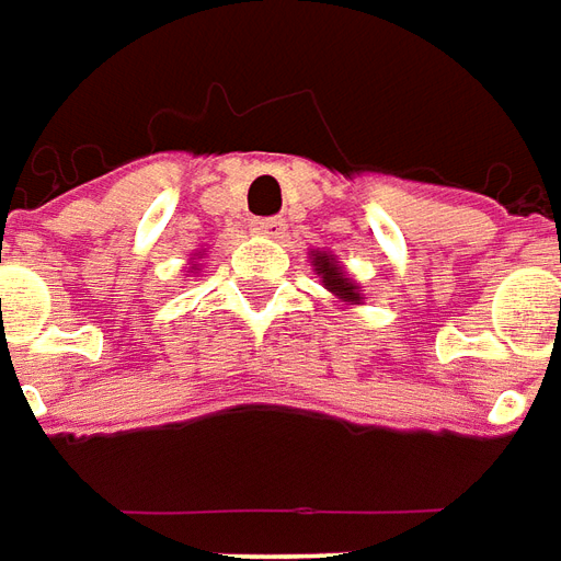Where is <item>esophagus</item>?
<instances>
[{"label":"esophagus","instance_id":"obj_1","mask_svg":"<svg viewBox=\"0 0 561 561\" xmlns=\"http://www.w3.org/2000/svg\"><path fill=\"white\" fill-rule=\"evenodd\" d=\"M287 224L280 217H265V220H253V232L265 238H280L284 236Z\"/></svg>","mask_w":561,"mask_h":561}]
</instances>
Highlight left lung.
Listing matches in <instances>:
<instances>
[{"label":"left lung","mask_w":561,"mask_h":561,"mask_svg":"<svg viewBox=\"0 0 561 561\" xmlns=\"http://www.w3.org/2000/svg\"><path fill=\"white\" fill-rule=\"evenodd\" d=\"M313 256V272L323 277V287L329 293H335L341 301H351V305H359L363 301V289L353 284L351 277L344 274V268L337 265L335 256H329L325 250H311Z\"/></svg>","instance_id":"left-lung-1"}]
</instances>
